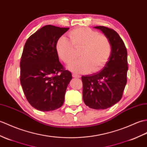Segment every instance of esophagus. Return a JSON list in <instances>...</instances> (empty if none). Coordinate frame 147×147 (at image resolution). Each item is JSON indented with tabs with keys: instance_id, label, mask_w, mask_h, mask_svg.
<instances>
[{
	"instance_id": "esophagus-1",
	"label": "esophagus",
	"mask_w": 147,
	"mask_h": 147,
	"mask_svg": "<svg viewBox=\"0 0 147 147\" xmlns=\"http://www.w3.org/2000/svg\"><path fill=\"white\" fill-rule=\"evenodd\" d=\"M73 76L74 78H80L81 77L80 75L78 74H76V73H73Z\"/></svg>"
}]
</instances>
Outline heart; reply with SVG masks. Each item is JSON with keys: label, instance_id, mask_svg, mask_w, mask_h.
Here are the masks:
<instances>
[{"label": "heart", "instance_id": "obj_1", "mask_svg": "<svg viewBox=\"0 0 147 147\" xmlns=\"http://www.w3.org/2000/svg\"><path fill=\"white\" fill-rule=\"evenodd\" d=\"M68 36L70 41L64 36L58 39L56 51L63 62L68 64L75 57L74 49H81L80 59L70 64V70L76 73H95L106 65L112 51L111 43L107 36L86 27L71 30Z\"/></svg>", "mask_w": 147, "mask_h": 147}]
</instances>
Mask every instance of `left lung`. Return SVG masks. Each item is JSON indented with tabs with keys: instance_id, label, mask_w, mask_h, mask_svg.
<instances>
[{
	"instance_id": "8db88e82",
	"label": "left lung",
	"mask_w": 147,
	"mask_h": 147,
	"mask_svg": "<svg viewBox=\"0 0 147 147\" xmlns=\"http://www.w3.org/2000/svg\"><path fill=\"white\" fill-rule=\"evenodd\" d=\"M110 39L112 51L100 72L82 76L83 98L85 105L96 110H105L121 100L127 84V51L118 34L105 26H96Z\"/></svg>"
}]
</instances>
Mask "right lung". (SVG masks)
Returning a JSON list of instances; mask_svg holds the SVG:
<instances>
[{
	"instance_id": "add662e5",
	"label": "right lung",
	"mask_w": 147,
	"mask_h": 147,
	"mask_svg": "<svg viewBox=\"0 0 147 147\" xmlns=\"http://www.w3.org/2000/svg\"><path fill=\"white\" fill-rule=\"evenodd\" d=\"M68 29L45 26L30 36L24 47L20 84L27 100L38 110H55L64 103L72 74L59 62L56 44Z\"/></svg>"
}]
</instances>
